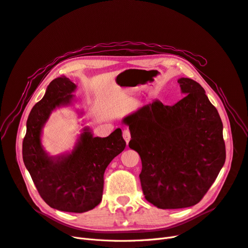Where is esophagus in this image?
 I'll use <instances>...</instances> for the list:
<instances>
[{
	"label": "esophagus",
	"mask_w": 248,
	"mask_h": 248,
	"mask_svg": "<svg viewBox=\"0 0 248 248\" xmlns=\"http://www.w3.org/2000/svg\"><path fill=\"white\" fill-rule=\"evenodd\" d=\"M123 138H124V140L126 141V143L128 144V142L130 141V138H131V135H130V131L128 130V129H124L123 130Z\"/></svg>",
	"instance_id": "1"
}]
</instances>
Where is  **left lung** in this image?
Returning <instances> with one entry per match:
<instances>
[{
	"label": "left lung",
	"mask_w": 248,
	"mask_h": 248,
	"mask_svg": "<svg viewBox=\"0 0 248 248\" xmlns=\"http://www.w3.org/2000/svg\"><path fill=\"white\" fill-rule=\"evenodd\" d=\"M182 100L173 106L154 101L123 119L129 147L140 155L145 200L158 209L199 203L226 160L223 123L202 86L178 79Z\"/></svg>",
	"instance_id": "obj_1"
}]
</instances>
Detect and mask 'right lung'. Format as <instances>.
I'll list each match as a JSON object with an SVG mask.
<instances>
[{"instance_id":"1","label":"right lung","mask_w":248,"mask_h":248,"mask_svg":"<svg viewBox=\"0 0 248 248\" xmlns=\"http://www.w3.org/2000/svg\"><path fill=\"white\" fill-rule=\"evenodd\" d=\"M76 84L58 77L48 84L44 97L28 116L22 143L23 162L42 199L53 209L84 213L101 202L104 174L126 142L117 128L107 137H93L84 127L70 153L48 155L42 144L43 128L57 108L70 106Z\"/></svg>"}]
</instances>
